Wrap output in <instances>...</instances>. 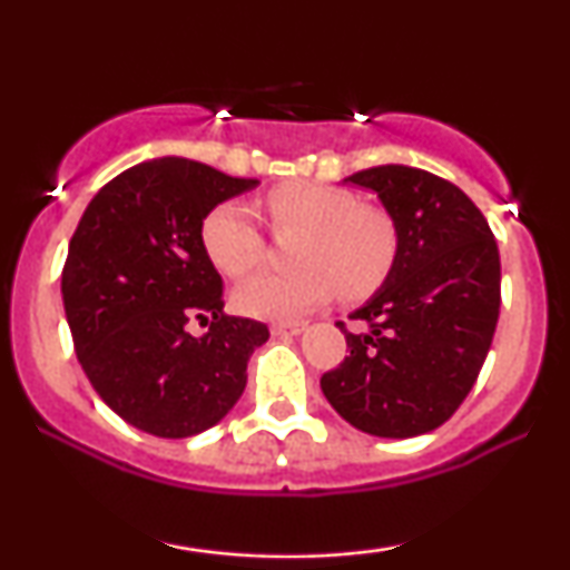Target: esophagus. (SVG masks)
I'll use <instances>...</instances> for the list:
<instances>
[{
  "label": "esophagus",
  "instance_id": "34e87169",
  "mask_svg": "<svg viewBox=\"0 0 570 570\" xmlns=\"http://www.w3.org/2000/svg\"><path fill=\"white\" fill-rule=\"evenodd\" d=\"M305 322H281V324H273V335H299V332H305Z\"/></svg>",
  "mask_w": 570,
  "mask_h": 570
}]
</instances>
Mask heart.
<instances>
[{
  "label": "heart",
  "mask_w": 570,
  "mask_h": 570,
  "mask_svg": "<svg viewBox=\"0 0 570 570\" xmlns=\"http://www.w3.org/2000/svg\"><path fill=\"white\" fill-rule=\"evenodd\" d=\"M267 217L276 233L299 230L294 271L263 273L235 292V307L254 318H297L340 292L367 297L396 263L399 235L383 208L362 206L337 187L292 181L271 189ZM200 240L219 273L244 278L265 257V235L240 203H219L200 225Z\"/></svg>",
  "instance_id": "heart-1"
}]
</instances>
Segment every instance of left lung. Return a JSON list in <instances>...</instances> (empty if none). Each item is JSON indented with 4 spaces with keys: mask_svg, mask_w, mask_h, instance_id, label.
<instances>
[{
    "mask_svg": "<svg viewBox=\"0 0 570 570\" xmlns=\"http://www.w3.org/2000/svg\"><path fill=\"white\" fill-rule=\"evenodd\" d=\"M394 219L396 263L343 330L351 356L322 375L326 402L372 436L440 429L476 383L501 307V259L488 219L463 189L423 168L348 176Z\"/></svg>",
    "mask_w": 570,
    "mask_h": 570,
    "instance_id": "obj_1",
    "label": "left lung"
}]
</instances>
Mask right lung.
<instances>
[{
    "instance_id": "right-lung-1",
    "label": "right lung",
    "mask_w": 570,
    "mask_h": 570,
    "mask_svg": "<svg viewBox=\"0 0 570 570\" xmlns=\"http://www.w3.org/2000/svg\"><path fill=\"white\" fill-rule=\"evenodd\" d=\"M257 185L158 158L117 174L85 208L61 273L63 311L90 385L130 426L185 440L217 426L244 394L248 356L271 332L222 311L200 225ZM193 321L206 336L188 335Z\"/></svg>"
}]
</instances>
